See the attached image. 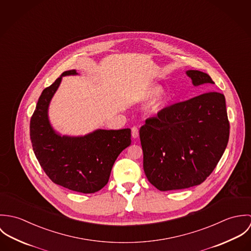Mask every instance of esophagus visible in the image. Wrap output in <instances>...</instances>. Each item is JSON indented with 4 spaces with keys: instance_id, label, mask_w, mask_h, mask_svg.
<instances>
[{
    "instance_id": "obj_1",
    "label": "esophagus",
    "mask_w": 251,
    "mask_h": 251,
    "mask_svg": "<svg viewBox=\"0 0 251 251\" xmlns=\"http://www.w3.org/2000/svg\"><path fill=\"white\" fill-rule=\"evenodd\" d=\"M131 135H132V137H133L134 139L138 138V136H139V129H138L137 126L131 127Z\"/></svg>"
}]
</instances>
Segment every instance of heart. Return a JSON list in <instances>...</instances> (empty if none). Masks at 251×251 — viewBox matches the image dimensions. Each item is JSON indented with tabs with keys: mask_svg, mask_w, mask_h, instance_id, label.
Masks as SVG:
<instances>
[{
	"mask_svg": "<svg viewBox=\"0 0 251 251\" xmlns=\"http://www.w3.org/2000/svg\"><path fill=\"white\" fill-rule=\"evenodd\" d=\"M160 92V87L157 85H150L146 88H144L143 90L138 94L137 99L141 101H146L151 100L152 97H154L155 95ZM164 103V96L162 94H159L156 96L152 102H151V107L152 109H158L161 107Z\"/></svg>",
	"mask_w": 251,
	"mask_h": 251,
	"instance_id": "b5f03b06",
	"label": "heart"
}]
</instances>
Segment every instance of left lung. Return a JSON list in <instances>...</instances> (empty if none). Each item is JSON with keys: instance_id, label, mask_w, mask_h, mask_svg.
Returning <instances> with one entry per match:
<instances>
[{"instance_id": "left-lung-1", "label": "left lung", "mask_w": 251, "mask_h": 251, "mask_svg": "<svg viewBox=\"0 0 251 251\" xmlns=\"http://www.w3.org/2000/svg\"><path fill=\"white\" fill-rule=\"evenodd\" d=\"M186 74L194 86L215 84L205 72ZM229 132L225 98L220 93L208 92L161 109L139 131L147 179L160 191L202 183L221 158Z\"/></svg>"}]
</instances>
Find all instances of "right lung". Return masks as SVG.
<instances>
[{
	"mask_svg": "<svg viewBox=\"0 0 251 251\" xmlns=\"http://www.w3.org/2000/svg\"><path fill=\"white\" fill-rule=\"evenodd\" d=\"M76 74L69 71L62 76ZM62 76L41 93L30 122L36 158L54 183L81 193H94L108 182L119 154L131 143L129 128L96 130L84 137L60 136L52 129L47 109Z\"/></svg>",
	"mask_w": 251,
	"mask_h": 251,
	"instance_id": "obj_1",
	"label": "right lung"
}]
</instances>
